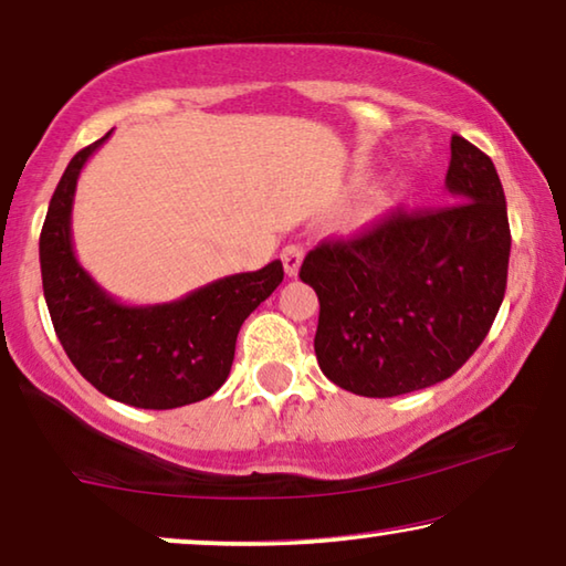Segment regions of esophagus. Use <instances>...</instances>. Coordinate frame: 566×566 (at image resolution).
I'll return each mask as SVG.
<instances>
[{"instance_id":"34e87169","label":"esophagus","mask_w":566,"mask_h":566,"mask_svg":"<svg viewBox=\"0 0 566 566\" xmlns=\"http://www.w3.org/2000/svg\"><path fill=\"white\" fill-rule=\"evenodd\" d=\"M281 260H283L285 275H289V277H296V275H298L301 262H304V250H301L298 244H289V247H283Z\"/></svg>"}]
</instances>
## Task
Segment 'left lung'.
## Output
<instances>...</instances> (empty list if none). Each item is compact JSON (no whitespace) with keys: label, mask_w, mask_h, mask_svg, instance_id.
<instances>
[{"label":"left lung","mask_w":566,"mask_h":566,"mask_svg":"<svg viewBox=\"0 0 566 566\" xmlns=\"http://www.w3.org/2000/svg\"><path fill=\"white\" fill-rule=\"evenodd\" d=\"M453 203L397 211L306 254L319 296L322 374L360 397H399L451 378L490 332L507 285L510 223L492 159L451 138Z\"/></svg>","instance_id":"left-lung-1"}]
</instances>
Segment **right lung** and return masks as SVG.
Here are the masks:
<instances>
[{
    "label": "right lung",
    "mask_w": 566,
    "mask_h": 566,
    "mask_svg": "<svg viewBox=\"0 0 566 566\" xmlns=\"http://www.w3.org/2000/svg\"><path fill=\"white\" fill-rule=\"evenodd\" d=\"M74 154L41 231L43 296L74 368L105 397L142 409H175L211 397L229 378L247 316L283 281L281 260L200 285L167 304L128 306L99 289L72 244L82 167L107 142Z\"/></svg>",
    "instance_id": "right-lung-1"
}]
</instances>
